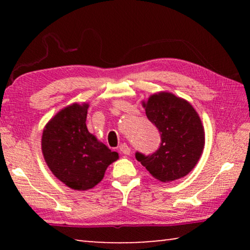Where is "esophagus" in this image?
I'll return each mask as SVG.
<instances>
[{
    "label": "esophagus",
    "mask_w": 250,
    "mask_h": 250,
    "mask_svg": "<svg viewBox=\"0 0 250 250\" xmlns=\"http://www.w3.org/2000/svg\"><path fill=\"white\" fill-rule=\"evenodd\" d=\"M119 151L122 154H125V155L130 154V147L128 146V145H125V143H122L121 146H119Z\"/></svg>",
    "instance_id": "esophagus-1"
}]
</instances>
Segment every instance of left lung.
Listing matches in <instances>:
<instances>
[{
	"mask_svg": "<svg viewBox=\"0 0 250 250\" xmlns=\"http://www.w3.org/2000/svg\"><path fill=\"white\" fill-rule=\"evenodd\" d=\"M147 119L159 130L161 143L153 153L135 152V159L162 182H171L192 171L204 149V129L197 112L188 101L168 92L151 96L146 104Z\"/></svg>",
	"mask_w": 250,
	"mask_h": 250,
	"instance_id": "1",
	"label": "left lung"
}]
</instances>
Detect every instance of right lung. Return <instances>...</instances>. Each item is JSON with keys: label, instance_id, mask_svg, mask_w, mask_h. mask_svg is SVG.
Instances as JSON below:
<instances>
[{"label": "right lung", "instance_id": "add662e5", "mask_svg": "<svg viewBox=\"0 0 250 250\" xmlns=\"http://www.w3.org/2000/svg\"><path fill=\"white\" fill-rule=\"evenodd\" d=\"M87 109V104L62 109L46 125L42 137V151L50 171L77 191L98 184L107 167L119 158L89 133Z\"/></svg>", "mask_w": 250, "mask_h": 250}]
</instances>
